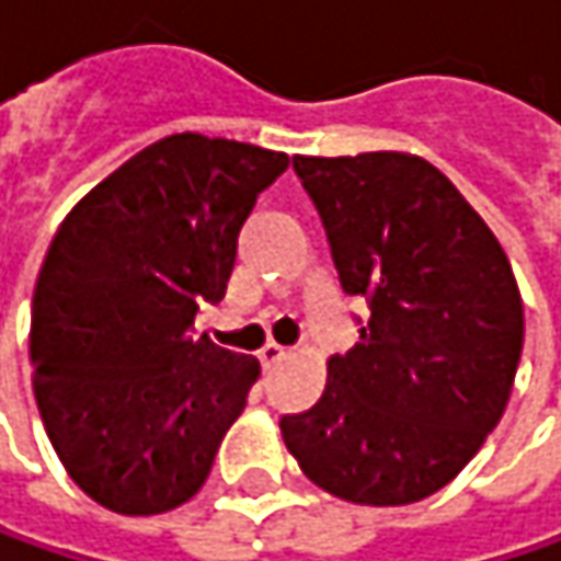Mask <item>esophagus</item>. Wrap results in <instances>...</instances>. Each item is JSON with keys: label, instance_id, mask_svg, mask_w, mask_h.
<instances>
[{"label": "esophagus", "instance_id": "esophagus-1", "mask_svg": "<svg viewBox=\"0 0 561 561\" xmlns=\"http://www.w3.org/2000/svg\"><path fill=\"white\" fill-rule=\"evenodd\" d=\"M285 354H288V352H285L282 345H276V342H266V345L260 348V364H263V367L270 370V367H276V364H279Z\"/></svg>", "mask_w": 561, "mask_h": 561}]
</instances>
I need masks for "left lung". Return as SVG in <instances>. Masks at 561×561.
I'll return each instance as SVG.
<instances>
[{"label":"left lung","instance_id":"1","mask_svg":"<svg viewBox=\"0 0 561 561\" xmlns=\"http://www.w3.org/2000/svg\"><path fill=\"white\" fill-rule=\"evenodd\" d=\"M323 216L342 288L370 307L327 389L282 417L298 468L354 505L433 496L486 443L508 404L524 305L508 256L426 159L377 150L295 157Z\"/></svg>","mask_w":561,"mask_h":561}]
</instances>
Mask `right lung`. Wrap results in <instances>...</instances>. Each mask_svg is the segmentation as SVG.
I'll list each match as a JSON object with an SVG mask.
<instances>
[{"instance_id": "obj_1", "label": "right lung", "mask_w": 561, "mask_h": 561, "mask_svg": "<svg viewBox=\"0 0 561 561\" xmlns=\"http://www.w3.org/2000/svg\"><path fill=\"white\" fill-rule=\"evenodd\" d=\"M285 153L172 135L87 191L43 256L31 310L34 399L68 477L118 515H162L207 480L260 377L194 339L238 232Z\"/></svg>"}]
</instances>
